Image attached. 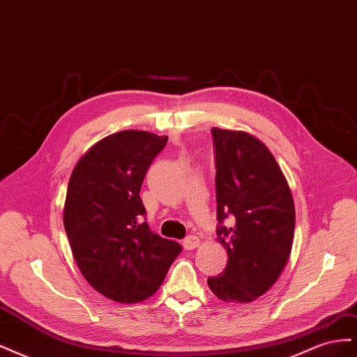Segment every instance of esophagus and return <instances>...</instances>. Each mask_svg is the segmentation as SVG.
Listing matches in <instances>:
<instances>
[{"instance_id":"1","label":"esophagus","mask_w":357,"mask_h":357,"mask_svg":"<svg viewBox=\"0 0 357 357\" xmlns=\"http://www.w3.org/2000/svg\"><path fill=\"white\" fill-rule=\"evenodd\" d=\"M199 238L198 236H195V235H190V236H188V238L183 241V247L186 248V250H193V248H197L198 245H199Z\"/></svg>"}]
</instances>
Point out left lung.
I'll return each mask as SVG.
<instances>
[{
    "label": "left lung",
    "instance_id": "obj_1",
    "mask_svg": "<svg viewBox=\"0 0 357 357\" xmlns=\"http://www.w3.org/2000/svg\"><path fill=\"white\" fill-rule=\"evenodd\" d=\"M215 150L218 241L228 264L208 278L225 302H252L274 286L289 261L295 234V204L289 183L269 149L244 131L213 128Z\"/></svg>",
    "mask_w": 357,
    "mask_h": 357
}]
</instances>
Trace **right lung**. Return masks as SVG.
<instances>
[{
	"mask_svg": "<svg viewBox=\"0 0 357 357\" xmlns=\"http://www.w3.org/2000/svg\"><path fill=\"white\" fill-rule=\"evenodd\" d=\"M167 135L126 129L95 143L75 164L63 204L74 261L96 291L137 304L160 287L181 252L143 220L139 189Z\"/></svg>",
	"mask_w": 357,
	"mask_h": 357,
	"instance_id": "obj_1",
	"label": "right lung"
}]
</instances>
